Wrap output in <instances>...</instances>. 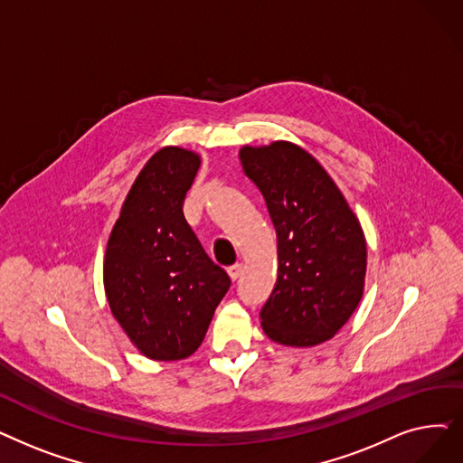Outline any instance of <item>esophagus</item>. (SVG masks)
Returning <instances> with one entry per match:
<instances>
[{"mask_svg": "<svg viewBox=\"0 0 463 463\" xmlns=\"http://www.w3.org/2000/svg\"><path fill=\"white\" fill-rule=\"evenodd\" d=\"M229 276H231V279L232 281H236L240 276H242V272H244V265L242 263H236V265H232V267H229Z\"/></svg>", "mask_w": 463, "mask_h": 463, "instance_id": "1", "label": "esophagus"}]
</instances>
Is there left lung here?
Instances as JSON below:
<instances>
[{"mask_svg": "<svg viewBox=\"0 0 463 463\" xmlns=\"http://www.w3.org/2000/svg\"><path fill=\"white\" fill-rule=\"evenodd\" d=\"M278 236V279L260 327L278 345L310 348L333 338L365 288V234L317 160L291 142L240 149Z\"/></svg>", "mask_w": 463, "mask_h": 463, "instance_id": "obj_1", "label": "left lung"}]
</instances>
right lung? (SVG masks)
Wrapping results in <instances>:
<instances>
[{
	"mask_svg": "<svg viewBox=\"0 0 463 463\" xmlns=\"http://www.w3.org/2000/svg\"><path fill=\"white\" fill-rule=\"evenodd\" d=\"M198 168L200 155L191 149H158L137 174L108 240L111 314L137 352L155 361L194 354L231 288L184 217Z\"/></svg>",
	"mask_w": 463,
	"mask_h": 463,
	"instance_id": "obj_1",
	"label": "right lung"
}]
</instances>
